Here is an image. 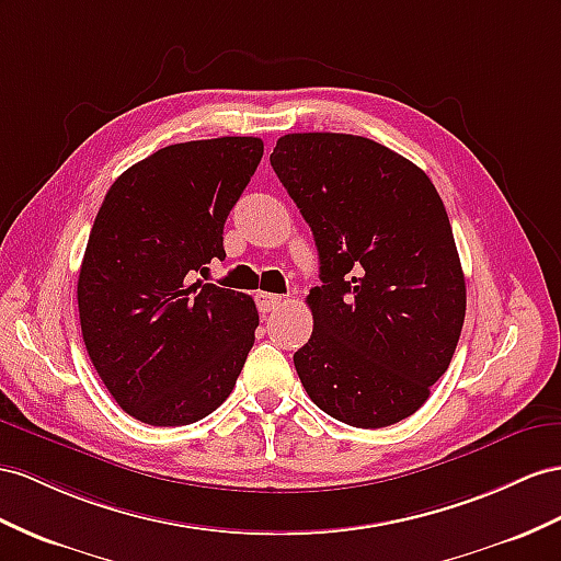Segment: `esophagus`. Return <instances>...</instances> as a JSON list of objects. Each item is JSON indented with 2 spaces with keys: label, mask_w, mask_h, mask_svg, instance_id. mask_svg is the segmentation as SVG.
Returning <instances> with one entry per match:
<instances>
[{
  "label": "esophagus",
  "mask_w": 561,
  "mask_h": 561,
  "mask_svg": "<svg viewBox=\"0 0 561 561\" xmlns=\"http://www.w3.org/2000/svg\"><path fill=\"white\" fill-rule=\"evenodd\" d=\"M282 300L284 298L277 296V294H267V291H257L255 294V306H257V310H261L263 314L277 310L282 306Z\"/></svg>",
  "instance_id": "obj_1"
}]
</instances>
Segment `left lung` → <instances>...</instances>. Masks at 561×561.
<instances>
[{"label": "left lung", "mask_w": 561, "mask_h": 561, "mask_svg": "<svg viewBox=\"0 0 561 561\" xmlns=\"http://www.w3.org/2000/svg\"><path fill=\"white\" fill-rule=\"evenodd\" d=\"M270 163L320 253L312 336L294 355L300 383L343 424L410 417L448 369L467 310L436 186L408 158L355 135H284Z\"/></svg>", "instance_id": "obj_1"}]
</instances>
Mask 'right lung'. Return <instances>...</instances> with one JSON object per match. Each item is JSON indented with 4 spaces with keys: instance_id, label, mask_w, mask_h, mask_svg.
<instances>
[{
    "instance_id": "right-lung-1",
    "label": "right lung",
    "mask_w": 561,
    "mask_h": 561,
    "mask_svg": "<svg viewBox=\"0 0 561 561\" xmlns=\"http://www.w3.org/2000/svg\"><path fill=\"white\" fill-rule=\"evenodd\" d=\"M263 139L170 144L111 184L78 277L84 348L108 393L151 426L204 420L255 341L253 298L194 282L225 257L222 229Z\"/></svg>"
}]
</instances>
